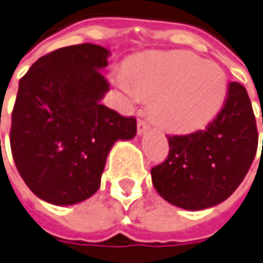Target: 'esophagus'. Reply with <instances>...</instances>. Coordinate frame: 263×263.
I'll use <instances>...</instances> for the list:
<instances>
[{
    "label": "esophagus",
    "instance_id": "esophagus-1",
    "mask_svg": "<svg viewBox=\"0 0 263 263\" xmlns=\"http://www.w3.org/2000/svg\"><path fill=\"white\" fill-rule=\"evenodd\" d=\"M148 128H149V124L146 121H144V119H139L138 124H137V129H138L139 135H142L144 132L148 131Z\"/></svg>",
    "mask_w": 263,
    "mask_h": 263
}]
</instances>
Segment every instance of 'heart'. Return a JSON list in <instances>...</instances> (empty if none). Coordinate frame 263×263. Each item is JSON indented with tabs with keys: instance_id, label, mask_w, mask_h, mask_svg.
Here are the masks:
<instances>
[{
	"instance_id": "b5f03b06",
	"label": "heart",
	"mask_w": 263,
	"mask_h": 263,
	"mask_svg": "<svg viewBox=\"0 0 263 263\" xmlns=\"http://www.w3.org/2000/svg\"><path fill=\"white\" fill-rule=\"evenodd\" d=\"M131 99H153L151 114L164 129L189 134L204 128L226 98L228 78L219 64L187 51L144 54L117 79Z\"/></svg>"
}]
</instances>
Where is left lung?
<instances>
[{
	"label": "left lung",
	"mask_w": 263,
	"mask_h": 263,
	"mask_svg": "<svg viewBox=\"0 0 263 263\" xmlns=\"http://www.w3.org/2000/svg\"><path fill=\"white\" fill-rule=\"evenodd\" d=\"M167 138V160L151 168L162 199L185 210L224 201L243 181L258 149L256 119L246 89L230 82L223 108L204 131Z\"/></svg>",
	"instance_id": "8db88e82"
}]
</instances>
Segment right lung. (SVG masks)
<instances>
[{
  "label": "right lung",
  "instance_id": "right-lung-1",
  "mask_svg": "<svg viewBox=\"0 0 263 263\" xmlns=\"http://www.w3.org/2000/svg\"><path fill=\"white\" fill-rule=\"evenodd\" d=\"M109 54L90 43L63 47L20 79L12 158L28 189L47 203L69 206L93 196L112 145L137 134L135 118L101 103L109 90L102 74Z\"/></svg>",
  "mask_w": 263,
  "mask_h": 263
}]
</instances>
